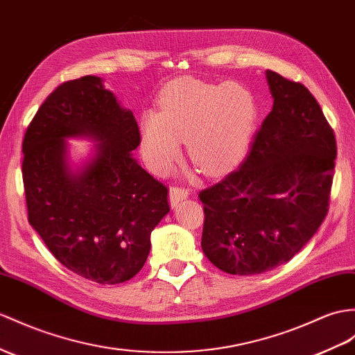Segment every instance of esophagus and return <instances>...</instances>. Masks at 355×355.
<instances>
[{"instance_id": "esophagus-1", "label": "esophagus", "mask_w": 355, "mask_h": 355, "mask_svg": "<svg viewBox=\"0 0 355 355\" xmlns=\"http://www.w3.org/2000/svg\"><path fill=\"white\" fill-rule=\"evenodd\" d=\"M188 194H189L188 189H185L182 187H171L170 191H168V198H170L171 207H175V206H178L179 202L185 200Z\"/></svg>"}]
</instances>
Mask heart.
<instances>
[{
  "mask_svg": "<svg viewBox=\"0 0 355 355\" xmlns=\"http://www.w3.org/2000/svg\"><path fill=\"white\" fill-rule=\"evenodd\" d=\"M254 122L256 102L244 85L184 78L162 92L159 112L143 114L141 149L155 171H166L178 158L179 137H187L196 166L218 173L244 153Z\"/></svg>",
  "mask_w": 355,
  "mask_h": 355,
  "instance_id": "obj_1",
  "label": "heart"
}]
</instances>
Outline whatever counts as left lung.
<instances>
[{"instance_id": "left-lung-1", "label": "left lung", "mask_w": 355, "mask_h": 355, "mask_svg": "<svg viewBox=\"0 0 355 355\" xmlns=\"http://www.w3.org/2000/svg\"><path fill=\"white\" fill-rule=\"evenodd\" d=\"M272 110L241 167L198 194L202 250L221 271L262 274L291 261L321 226L334 175L336 138L301 83L266 71Z\"/></svg>"}]
</instances>
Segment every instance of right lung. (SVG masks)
I'll return each mask as SVG.
<instances>
[{
    "instance_id": "right-lung-1",
    "label": "right lung",
    "mask_w": 355,
    "mask_h": 355,
    "mask_svg": "<svg viewBox=\"0 0 355 355\" xmlns=\"http://www.w3.org/2000/svg\"><path fill=\"white\" fill-rule=\"evenodd\" d=\"M98 144L80 171L66 137ZM140 131L131 110L99 76L63 83L24 137L22 179L28 221L60 263L99 284L132 279L150 252V233L170 211L168 189L132 157Z\"/></svg>"
}]
</instances>
